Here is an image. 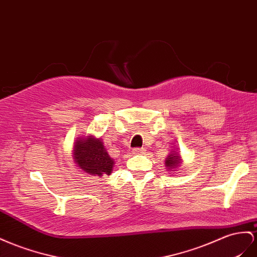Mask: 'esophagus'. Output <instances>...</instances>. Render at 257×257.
<instances>
[{
  "label": "esophagus",
  "mask_w": 257,
  "mask_h": 257,
  "mask_svg": "<svg viewBox=\"0 0 257 257\" xmlns=\"http://www.w3.org/2000/svg\"><path fill=\"white\" fill-rule=\"evenodd\" d=\"M143 151H144L143 148H135L132 152H133V155H140V154H143Z\"/></svg>",
  "instance_id": "obj_1"
}]
</instances>
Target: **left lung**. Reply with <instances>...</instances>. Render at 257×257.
<instances>
[{
    "mask_svg": "<svg viewBox=\"0 0 257 257\" xmlns=\"http://www.w3.org/2000/svg\"><path fill=\"white\" fill-rule=\"evenodd\" d=\"M182 156H180L177 151L172 150L170 152V155L166 157L165 159V166L168 171L172 172V171H176V169H178V166L182 165Z\"/></svg>",
    "mask_w": 257,
    "mask_h": 257,
    "instance_id": "8db88e82",
    "label": "left lung"
}]
</instances>
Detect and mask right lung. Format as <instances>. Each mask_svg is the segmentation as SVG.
I'll use <instances>...</instances> for the list:
<instances>
[{
    "label": "right lung",
    "instance_id": "obj_1",
    "mask_svg": "<svg viewBox=\"0 0 257 257\" xmlns=\"http://www.w3.org/2000/svg\"><path fill=\"white\" fill-rule=\"evenodd\" d=\"M73 161L79 168L92 176L110 175L114 160L109 156L101 138L94 135L78 137L72 148Z\"/></svg>",
    "mask_w": 257,
    "mask_h": 257
}]
</instances>
